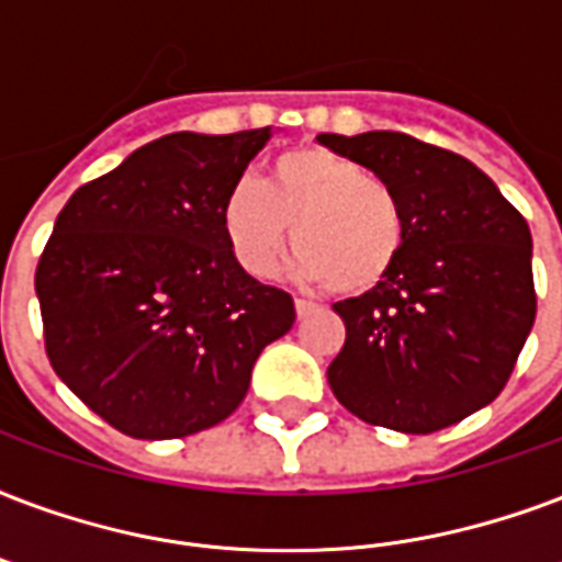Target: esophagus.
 Segmentation results:
<instances>
[{
  "label": "esophagus",
  "mask_w": 562,
  "mask_h": 562,
  "mask_svg": "<svg viewBox=\"0 0 562 562\" xmlns=\"http://www.w3.org/2000/svg\"><path fill=\"white\" fill-rule=\"evenodd\" d=\"M294 310H297V318H310L312 312H318V303H312L306 297L294 300Z\"/></svg>",
  "instance_id": "obj_1"
}]
</instances>
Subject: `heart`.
<instances>
[{
  "instance_id": "1",
  "label": "heart",
  "mask_w": 562,
  "mask_h": 562,
  "mask_svg": "<svg viewBox=\"0 0 562 562\" xmlns=\"http://www.w3.org/2000/svg\"><path fill=\"white\" fill-rule=\"evenodd\" d=\"M224 229L252 277H271L291 244L303 280L327 282L338 297L383 285L406 250L404 196L366 165L333 149L280 156L265 188L238 179L224 200Z\"/></svg>"
}]
</instances>
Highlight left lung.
<instances>
[{
    "instance_id": "8db88e82",
    "label": "left lung",
    "mask_w": 562,
    "mask_h": 562,
    "mask_svg": "<svg viewBox=\"0 0 562 562\" xmlns=\"http://www.w3.org/2000/svg\"><path fill=\"white\" fill-rule=\"evenodd\" d=\"M404 196L395 273L336 303L345 348L327 380L374 427L436 434L504 392L537 318L530 229L483 170L404 132L318 135Z\"/></svg>"
}]
</instances>
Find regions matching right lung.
<instances>
[{
    "mask_svg": "<svg viewBox=\"0 0 562 562\" xmlns=\"http://www.w3.org/2000/svg\"><path fill=\"white\" fill-rule=\"evenodd\" d=\"M271 128L177 132L81 186L34 271L43 348L72 395L132 439H182L238 409L294 300L235 259L224 200Z\"/></svg>",
    "mask_w": 562,
    "mask_h": 562,
    "instance_id": "right-lung-1",
    "label": "right lung"
}]
</instances>
